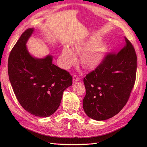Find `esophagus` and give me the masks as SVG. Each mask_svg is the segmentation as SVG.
Listing matches in <instances>:
<instances>
[{
    "mask_svg": "<svg viewBox=\"0 0 147 147\" xmlns=\"http://www.w3.org/2000/svg\"><path fill=\"white\" fill-rule=\"evenodd\" d=\"M79 80H80V78L78 77V76H77V75H74V77H73V82L74 83H76V82H78Z\"/></svg>",
    "mask_w": 147,
    "mask_h": 147,
    "instance_id": "esophagus-1",
    "label": "esophagus"
}]
</instances>
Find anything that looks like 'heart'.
I'll list each match as a JSON object with an SVG mask.
<instances>
[{"label": "heart", "mask_w": 147, "mask_h": 147, "mask_svg": "<svg viewBox=\"0 0 147 147\" xmlns=\"http://www.w3.org/2000/svg\"><path fill=\"white\" fill-rule=\"evenodd\" d=\"M107 50V46L101 42L100 39L77 43L73 46L72 50L67 46H64L61 57L62 65L64 68L68 69L76 61V55L81 54L82 64L86 68H95L100 64Z\"/></svg>", "instance_id": "heart-1"}]
</instances>
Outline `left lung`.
Listing matches in <instances>:
<instances>
[{
  "label": "left lung",
  "instance_id": "8db88e82",
  "mask_svg": "<svg viewBox=\"0 0 147 147\" xmlns=\"http://www.w3.org/2000/svg\"><path fill=\"white\" fill-rule=\"evenodd\" d=\"M125 38L124 47L117 54H109L97 67L83 79L86 95L84 112L96 121L114 117L122 110L134 85L137 56L131 43Z\"/></svg>",
  "mask_w": 147,
  "mask_h": 147
}]
</instances>
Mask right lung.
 I'll return each instance as SVG.
<instances>
[{"mask_svg": "<svg viewBox=\"0 0 147 147\" xmlns=\"http://www.w3.org/2000/svg\"><path fill=\"white\" fill-rule=\"evenodd\" d=\"M34 28L26 30L10 52L8 74L21 105L36 117H48L60 105L63 92L72 86V77L53 64V56H32L26 43Z\"/></svg>", "mask_w": 147, "mask_h": 147, "instance_id": "1", "label": "right lung"}]
</instances>
